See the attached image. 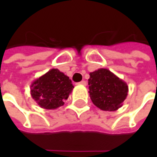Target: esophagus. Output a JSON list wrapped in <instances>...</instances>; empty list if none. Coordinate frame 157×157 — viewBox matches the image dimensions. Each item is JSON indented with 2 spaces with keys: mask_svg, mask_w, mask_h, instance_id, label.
<instances>
[{
  "mask_svg": "<svg viewBox=\"0 0 157 157\" xmlns=\"http://www.w3.org/2000/svg\"><path fill=\"white\" fill-rule=\"evenodd\" d=\"M78 84H79V85L86 86V81H82V82H79Z\"/></svg>",
  "mask_w": 157,
  "mask_h": 157,
  "instance_id": "esophagus-1",
  "label": "esophagus"
}]
</instances>
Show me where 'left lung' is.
<instances>
[{
	"instance_id": "obj_1",
	"label": "left lung",
	"mask_w": 157,
	"mask_h": 157,
	"mask_svg": "<svg viewBox=\"0 0 157 157\" xmlns=\"http://www.w3.org/2000/svg\"><path fill=\"white\" fill-rule=\"evenodd\" d=\"M88 85L92 102L103 111L118 110L128 95L127 83L108 69L91 72Z\"/></svg>"
}]
</instances>
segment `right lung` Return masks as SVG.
<instances>
[{
  "instance_id": "add662e5",
  "label": "right lung",
  "mask_w": 157,
  "mask_h": 157,
  "mask_svg": "<svg viewBox=\"0 0 157 157\" xmlns=\"http://www.w3.org/2000/svg\"><path fill=\"white\" fill-rule=\"evenodd\" d=\"M73 88L67 75L51 69L31 84V96L42 109H56L64 105Z\"/></svg>"
}]
</instances>
